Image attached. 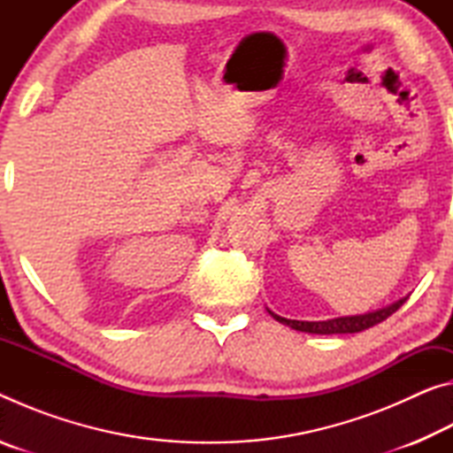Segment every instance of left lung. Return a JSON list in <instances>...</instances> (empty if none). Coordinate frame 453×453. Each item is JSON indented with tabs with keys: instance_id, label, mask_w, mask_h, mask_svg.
<instances>
[{
	"instance_id": "1",
	"label": "left lung",
	"mask_w": 453,
	"mask_h": 453,
	"mask_svg": "<svg viewBox=\"0 0 453 453\" xmlns=\"http://www.w3.org/2000/svg\"><path fill=\"white\" fill-rule=\"evenodd\" d=\"M408 297H402L400 302H395L392 305H386V308L375 310L370 313H362V316H348V318H335V319H326V321H297V319H288L281 318L278 313H272L273 319H278L280 324L289 326L291 329H297V332H305V334H319V335H329V334H357L364 332V329L372 327L380 321L388 319L394 311H397L405 303Z\"/></svg>"
}]
</instances>
